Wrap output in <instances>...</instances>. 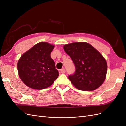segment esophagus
<instances>
[{
    "instance_id": "obj_1",
    "label": "esophagus",
    "mask_w": 126,
    "mask_h": 126,
    "mask_svg": "<svg viewBox=\"0 0 126 126\" xmlns=\"http://www.w3.org/2000/svg\"><path fill=\"white\" fill-rule=\"evenodd\" d=\"M61 73H62V74H64L65 73V69L64 68L62 69L61 70Z\"/></svg>"
}]
</instances>
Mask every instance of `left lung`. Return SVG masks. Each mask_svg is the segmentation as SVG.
Returning a JSON list of instances; mask_svg holds the SVG:
<instances>
[{
	"mask_svg": "<svg viewBox=\"0 0 126 126\" xmlns=\"http://www.w3.org/2000/svg\"><path fill=\"white\" fill-rule=\"evenodd\" d=\"M63 48L75 67L74 73L68 76L72 84L83 91L99 87L107 72V62L99 52L86 42L66 44Z\"/></svg>",
	"mask_w": 126,
	"mask_h": 126,
	"instance_id": "1",
	"label": "left lung"
}]
</instances>
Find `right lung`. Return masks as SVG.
<instances>
[{
    "instance_id": "add662e5",
    "label": "right lung",
    "mask_w": 126,
    "mask_h": 126,
    "mask_svg": "<svg viewBox=\"0 0 126 126\" xmlns=\"http://www.w3.org/2000/svg\"><path fill=\"white\" fill-rule=\"evenodd\" d=\"M55 46L46 42L36 44L23 53L17 63L19 76L28 87L36 90L53 84L59 73L51 58Z\"/></svg>"
}]
</instances>
